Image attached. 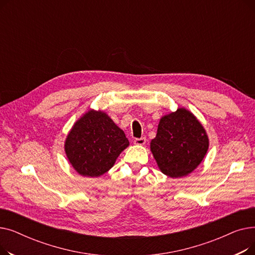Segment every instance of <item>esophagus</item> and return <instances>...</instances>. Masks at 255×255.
<instances>
[{
    "label": "esophagus",
    "instance_id": "obj_1",
    "mask_svg": "<svg viewBox=\"0 0 255 255\" xmlns=\"http://www.w3.org/2000/svg\"><path fill=\"white\" fill-rule=\"evenodd\" d=\"M145 141H146L145 137L135 138V139H134V144H136V145H143V144L145 143Z\"/></svg>",
    "mask_w": 255,
    "mask_h": 255
}]
</instances>
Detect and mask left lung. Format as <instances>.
I'll list each match as a JSON object with an SVG mask.
<instances>
[{"label":"left lung","mask_w":255,"mask_h":255,"mask_svg":"<svg viewBox=\"0 0 255 255\" xmlns=\"http://www.w3.org/2000/svg\"><path fill=\"white\" fill-rule=\"evenodd\" d=\"M209 148L206 131L185 109L160 120L151 151L159 168L170 178L187 176L202 162Z\"/></svg>","instance_id":"1"}]
</instances>
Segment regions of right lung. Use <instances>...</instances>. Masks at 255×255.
<instances>
[{"label":"right lung","mask_w":255,"mask_h":255,"mask_svg":"<svg viewBox=\"0 0 255 255\" xmlns=\"http://www.w3.org/2000/svg\"><path fill=\"white\" fill-rule=\"evenodd\" d=\"M129 145L123 130L102 112L90 111L74 124L65 142L70 163L80 175L99 177Z\"/></svg>","instance_id":"obj_1"}]
</instances>
